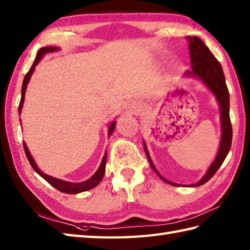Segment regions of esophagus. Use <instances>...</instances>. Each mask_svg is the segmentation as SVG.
<instances>
[{
	"mask_svg": "<svg viewBox=\"0 0 250 250\" xmlns=\"http://www.w3.org/2000/svg\"><path fill=\"white\" fill-rule=\"evenodd\" d=\"M141 104L139 103V102H137V101H131V102H129L128 103V104H127L126 106V109H127V111H128V112L130 113V114H137V113H139L140 111H141Z\"/></svg>",
	"mask_w": 250,
	"mask_h": 250,
	"instance_id": "esophagus-1",
	"label": "esophagus"
}]
</instances>
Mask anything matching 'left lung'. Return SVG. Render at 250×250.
<instances>
[{
  "mask_svg": "<svg viewBox=\"0 0 250 250\" xmlns=\"http://www.w3.org/2000/svg\"><path fill=\"white\" fill-rule=\"evenodd\" d=\"M188 42H189V52H190V61H191V70H187L185 76H191L196 77V78L200 79L205 85L208 86V90L212 92L217 103L219 104L220 108V122H221V139H220V146L218 153L216 155V158L214 162L210 164L209 168L208 169L207 173L203 175L202 179L196 184H192L190 186H200L203 185L212 179L213 175L217 172L219 167L223 165L224 160L226 159L227 155H228L231 142H232V125L230 121V97H229V91L226 84V79L224 75L223 67H221L220 63L216 59L213 53L209 51V49L207 45L197 36H187L186 37ZM144 151H146V157L148 159L149 166L151 168L156 172L160 176V179L168 183L170 185L174 186H184L180 184H175L168 180H166L164 176L159 174L157 169L152 162L149 154L147 152V148L146 146V142H143Z\"/></svg>",
  "mask_w": 250,
  "mask_h": 250,
  "instance_id": "left-lung-1",
  "label": "left lung"
}]
</instances>
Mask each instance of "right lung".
<instances>
[{
    "instance_id": "obj_1",
    "label": "right lung",
    "mask_w": 250,
    "mask_h": 250,
    "mask_svg": "<svg viewBox=\"0 0 250 250\" xmlns=\"http://www.w3.org/2000/svg\"><path fill=\"white\" fill-rule=\"evenodd\" d=\"M59 48L58 47H43L41 48L38 50V52L36 54V58L34 63H33L31 69L29 70V73H27L24 77L23 79V83H22V88H21V101L19 104V113H21V110L22 107H23V102H24V95H25V91H26V86H27V83H29L30 79H31V76L32 74L34 73V69H35V66L40 63V61L42 59L43 55L46 53H51V52H55L58 51ZM115 129V121L111 122V124L109 126V130H108V136L110 137L111 135L113 134V131ZM23 147H24V152L27 159H29V162L32 166V168L35 170V172H37L38 174H40L43 180H46L50 185L53 186L54 188H57L58 190L65 192V193H79L82 191H86V190H90L92 188L96 187L99 183L102 182L104 174V170H106V163H107V152L104 153L103 160L101 163V166H99V168L97 169V171L94 173L90 179L84 181V182H81V183H71V182H67V181H63V180H59V179H55V177L50 176L48 174H45L43 172L41 171V169L37 167V165L35 164L34 159H33L32 155L29 151V148H27L25 142H23Z\"/></svg>"
}]
</instances>
